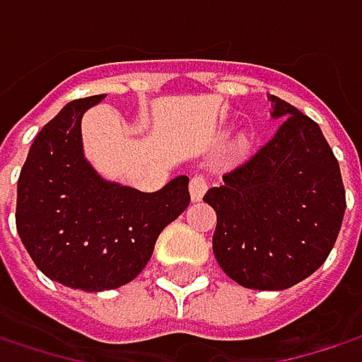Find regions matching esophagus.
<instances>
[{
  "instance_id": "esophagus-1",
  "label": "esophagus",
  "mask_w": 362,
  "mask_h": 362,
  "mask_svg": "<svg viewBox=\"0 0 362 362\" xmlns=\"http://www.w3.org/2000/svg\"><path fill=\"white\" fill-rule=\"evenodd\" d=\"M188 188H190V197H192L194 201H199V199L205 194V190H207V178H205L203 174L192 176V178H190V184H188Z\"/></svg>"
}]
</instances>
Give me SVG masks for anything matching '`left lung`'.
<instances>
[{"label": "left lung", "instance_id": "left-lung-1", "mask_svg": "<svg viewBox=\"0 0 362 362\" xmlns=\"http://www.w3.org/2000/svg\"><path fill=\"white\" fill-rule=\"evenodd\" d=\"M285 117L264 146L222 176L203 201L216 209L214 255L239 285L281 291L323 266L346 209L339 163L321 127L281 98Z\"/></svg>", "mask_w": 362, "mask_h": 362}]
</instances>
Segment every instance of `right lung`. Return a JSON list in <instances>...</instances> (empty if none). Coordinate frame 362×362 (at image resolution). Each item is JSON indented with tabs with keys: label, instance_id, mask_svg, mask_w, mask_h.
I'll use <instances>...</instances> for the list:
<instances>
[{
	"label": "right lung",
	"instance_id": "1",
	"mask_svg": "<svg viewBox=\"0 0 362 362\" xmlns=\"http://www.w3.org/2000/svg\"><path fill=\"white\" fill-rule=\"evenodd\" d=\"M103 98L73 100L43 125L21 170L16 197V228L37 268L83 291L136 279L161 230L190 203L186 176L157 192H140L92 170L81 151V117Z\"/></svg>",
	"mask_w": 362,
	"mask_h": 362
}]
</instances>
